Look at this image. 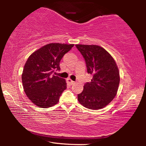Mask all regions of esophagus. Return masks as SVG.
Masks as SVG:
<instances>
[{"mask_svg":"<svg viewBox=\"0 0 146 146\" xmlns=\"http://www.w3.org/2000/svg\"><path fill=\"white\" fill-rule=\"evenodd\" d=\"M67 81H68V84L70 85H73V84H75V82H74V81H73L72 80H71L70 78H68L67 79Z\"/></svg>","mask_w":146,"mask_h":146,"instance_id":"obj_1","label":"esophagus"}]
</instances>
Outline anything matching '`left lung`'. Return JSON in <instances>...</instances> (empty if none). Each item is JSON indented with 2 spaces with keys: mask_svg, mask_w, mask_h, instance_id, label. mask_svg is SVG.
I'll return each mask as SVG.
<instances>
[{
  "mask_svg": "<svg viewBox=\"0 0 146 146\" xmlns=\"http://www.w3.org/2000/svg\"><path fill=\"white\" fill-rule=\"evenodd\" d=\"M84 58L88 73L93 75L86 82L78 100L85 108L99 110L104 108L117 95L120 82L119 71L114 59L102 47L76 44Z\"/></svg>",
  "mask_w": 146,
  "mask_h": 146,
  "instance_id": "left-lung-1",
  "label": "left lung"
}]
</instances>
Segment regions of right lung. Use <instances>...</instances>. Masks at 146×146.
Returning a JSON list of instances; mask_svg holds the SVG:
<instances>
[{
	"instance_id": "obj_1",
	"label": "right lung",
	"mask_w": 146,
	"mask_h": 146,
	"mask_svg": "<svg viewBox=\"0 0 146 146\" xmlns=\"http://www.w3.org/2000/svg\"><path fill=\"white\" fill-rule=\"evenodd\" d=\"M74 44L51 43L42 47L29 56L24 65L22 82L26 95L40 108L51 107L58 102L67 88L64 78L55 76L60 62Z\"/></svg>"
}]
</instances>
